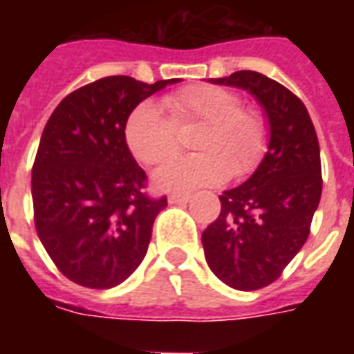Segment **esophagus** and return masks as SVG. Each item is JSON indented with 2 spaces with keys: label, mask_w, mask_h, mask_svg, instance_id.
I'll return each instance as SVG.
<instances>
[{
  "label": "esophagus",
  "mask_w": 354,
  "mask_h": 354,
  "mask_svg": "<svg viewBox=\"0 0 354 354\" xmlns=\"http://www.w3.org/2000/svg\"><path fill=\"white\" fill-rule=\"evenodd\" d=\"M189 199H192V195H187V193H172V195H169L170 205H180V203H187Z\"/></svg>",
  "instance_id": "34e87169"
}]
</instances>
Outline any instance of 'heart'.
<instances>
[{"instance_id":"b5f03b06","label":"heart","mask_w":354,"mask_h":354,"mask_svg":"<svg viewBox=\"0 0 354 354\" xmlns=\"http://www.w3.org/2000/svg\"><path fill=\"white\" fill-rule=\"evenodd\" d=\"M170 119L153 102H142L127 119L124 140L131 153L146 167L169 161L180 149L178 131L203 123L193 138L199 153L180 157L155 172L161 189L189 192L246 176L258 169L269 147V123L256 106L241 104L235 91L218 85H192L165 96Z\"/></svg>"}]
</instances>
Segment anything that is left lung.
<instances>
[{
    "label": "left lung",
    "mask_w": 354,
    "mask_h": 354,
    "mask_svg": "<svg viewBox=\"0 0 354 354\" xmlns=\"http://www.w3.org/2000/svg\"><path fill=\"white\" fill-rule=\"evenodd\" d=\"M212 83L248 91L269 121L263 161L245 184L220 195V216L203 231L212 273L250 292L277 281L309 237L322 193L319 138L304 102L263 73L241 70Z\"/></svg>",
    "instance_id": "left-lung-1"
}]
</instances>
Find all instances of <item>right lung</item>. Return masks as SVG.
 Instances as JSON below:
<instances>
[{"mask_svg": "<svg viewBox=\"0 0 354 354\" xmlns=\"http://www.w3.org/2000/svg\"><path fill=\"white\" fill-rule=\"evenodd\" d=\"M176 81L102 77L68 94L43 129L32 169L35 231L75 284L113 288L146 256L167 197L146 193L124 124L140 102Z\"/></svg>", "mask_w": 354, "mask_h": 354, "instance_id": "1", "label": "right lung"}]
</instances>
